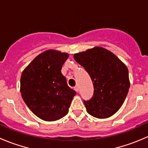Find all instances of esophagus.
I'll return each instance as SVG.
<instances>
[{"mask_svg":"<svg viewBox=\"0 0 148 148\" xmlns=\"http://www.w3.org/2000/svg\"><path fill=\"white\" fill-rule=\"evenodd\" d=\"M74 90H75L76 92H78L79 91V86H74Z\"/></svg>","mask_w":148,"mask_h":148,"instance_id":"1","label":"esophagus"}]
</instances>
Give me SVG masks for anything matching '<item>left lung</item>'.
<instances>
[{
  "instance_id": "obj_1",
  "label": "left lung",
  "mask_w": 148,
  "mask_h": 148,
  "mask_svg": "<svg viewBox=\"0 0 148 148\" xmlns=\"http://www.w3.org/2000/svg\"><path fill=\"white\" fill-rule=\"evenodd\" d=\"M74 58L89 73L95 88L93 97L84 101L87 112L99 119L115 114L125 102L130 86L126 65L101 46L74 53Z\"/></svg>"
}]
</instances>
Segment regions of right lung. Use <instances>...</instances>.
Returning a JSON list of instances; mask_svg holds the SVG:
<instances>
[{
    "mask_svg": "<svg viewBox=\"0 0 148 148\" xmlns=\"http://www.w3.org/2000/svg\"><path fill=\"white\" fill-rule=\"evenodd\" d=\"M69 53L48 49L38 54L22 71L20 92L33 113L53 122L66 115L76 92L62 74Z\"/></svg>",
    "mask_w": 148,
    "mask_h": 148,
    "instance_id": "right-lung-1",
    "label": "right lung"
}]
</instances>
